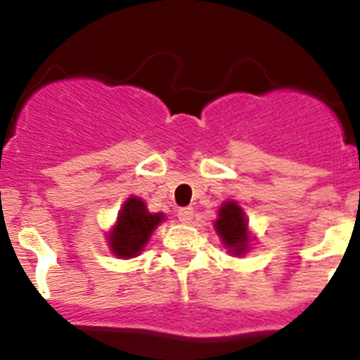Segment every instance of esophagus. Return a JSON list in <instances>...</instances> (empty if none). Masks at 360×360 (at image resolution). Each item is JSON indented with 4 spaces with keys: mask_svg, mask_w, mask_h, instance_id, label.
<instances>
[{
    "mask_svg": "<svg viewBox=\"0 0 360 360\" xmlns=\"http://www.w3.org/2000/svg\"><path fill=\"white\" fill-rule=\"evenodd\" d=\"M176 216H178V219L182 221V224H189L191 219H193V209H191V207L178 209Z\"/></svg>",
    "mask_w": 360,
    "mask_h": 360,
    "instance_id": "1",
    "label": "esophagus"
}]
</instances>
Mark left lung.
I'll use <instances>...</instances> for the list:
<instances>
[{"instance_id":"left-lung-1","label":"left lung","mask_w":360,"mask_h":360,"mask_svg":"<svg viewBox=\"0 0 360 360\" xmlns=\"http://www.w3.org/2000/svg\"><path fill=\"white\" fill-rule=\"evenodd\" d=\"M214 231L231 256H243L249 252L250 241H252L249 219L245 216L243 209L238 205V202L227 200L219 205Z\"/></svg>"}]
</instances>
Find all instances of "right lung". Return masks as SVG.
Returning a JSON list of instances; mask_svg holds the SVG:
<instances>
[{
	"label": "right lung",
	"instance_id": "add662e5",
	"mask_svg": "<svg viewBox=\"0 0 360 360\" xmlns=\"http://www.w3.org/2000/svg\"><path fill=\"white\" fill-rule=\"evenodd\" d=\"M165 219L164 212H149L144 200L129 196L120 207L117 221L108 231V247L120 259L139 256L148 245L153 231Z\"/></svg>",
	"mask_w": 360,
	"mask_h": 360
}]
</instances>
